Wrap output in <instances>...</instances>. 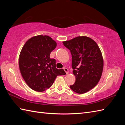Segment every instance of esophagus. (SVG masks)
Segmentation results:
<instances>
[{"label":"esophagus","mask_w":125,"mask_h":125,"mask_svg":"<svg viewBox=\"0 0 125 125\" xmlns=\"http://www.w3.org/2000/svg\"><path fill=\"white\" fill-rule=\"evenodd\" d=\"M63 69H64V71H65L66 73L68 74V73H69V70H68V69H67V68H63Z\"/></svg>","instance_id":"esophagus-1"}]
</instances>
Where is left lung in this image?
<instances>
[{
  "label": "left lung",
  "mask_w": 125,
  "mask_h": 125,
  "mask_svg": "<svg viewBox=\"0 0 125 125\" xmlns=\"http://www.w3.org/2000/svg\"><path fill=\"white\" fill-rule=\"evenodd\" d=\"M63 44L72 56L76 81L70 89L79 94L88 92L98 84L102 75L104 61L99 47L94 40L84 36L63 41Z\"/></svg>",
  "instance_id": "obj_1"
}]
</instances>
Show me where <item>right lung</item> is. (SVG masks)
I'll return each mask as SVG.
<instances>
[{
	"label": "right lung",
	"instance_id": "right-lung-1",
	"mask_svg": "<svg viewBox=\"0 0 125 125\" xmlns=\"http://www.w3.org/2000/svg\"><path fill=\"white\" fill-rule=\"evenodd\" d=\"M57 43L49 36H33L21 50L19 67L22 77L31 89L42 92L49 89L57 76L65 75L63 69L56 68V60L50 58Z\"/></svg>",
	"mask_w": 125,
	"mask_h": 125
}]
</instances>
